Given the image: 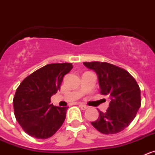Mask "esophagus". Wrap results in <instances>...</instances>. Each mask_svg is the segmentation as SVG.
Masks as SVG:
<instances>
[{"instance_id":"esophagus-1","label":"esophagus","mask_w":155,"mask_h":155,"mask_svg":"<svg viewBox=\"0 0 155 155\" xmlns=\"http://www.w3.org/2000/svg\"><path fill=\"white\" fill-rule=\"evenodd\" d=\"M79 107H80L82 110H85V109H87V108H88L87 105H83V104H80V105H79Z\"/></svg>"}]
</instances>
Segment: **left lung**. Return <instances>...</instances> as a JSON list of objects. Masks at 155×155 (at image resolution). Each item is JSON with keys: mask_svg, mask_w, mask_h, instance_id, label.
Masks as SVG:
<instances>
[{"mask_svg": "<svg viewBox=\"0 0 155 155\" xmlns=\"http://www.w3.org/2000/svg\"><path fill=\"white\" fill-rule=\"evenodd\" d=\"M83 64L98 75L100 93L111 98L106 112L98 110V119L91 122V125L104 134L124 130L135 118L141 105L137 82L128 71L113 64L98 61Z\"/></svg>", "mask_w": 155, "mask_h": 155, "instance_id": "left-lung-1", "label": "left lung"}]
</instances>
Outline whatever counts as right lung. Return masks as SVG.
<instances>
[{
	"mask_svg": "<svg viewBox=\"0 0 155 155\" xmlns=\"http://www.w3.org/2000/svg\"><path fill=\"white\" fill-rule=\"evenodd\" d=\"M71 63L50 64L26 77L18 87L13 99L14 113L23 130L37 139H47L64 124L68 107L51 104V96L61 88Z\"/></svg>",
	"mask_w": 155,
	"mask_h": 155,
	"instance_id": "right-lung-1",
	"label": "right lung"
}]
</instances>
